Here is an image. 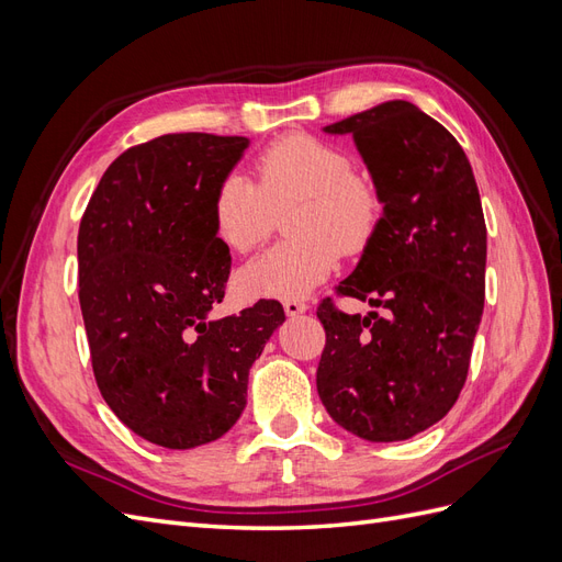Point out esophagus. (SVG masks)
<instances>
[{"label":"esophagus","instance_id":"obj_1","mask_svg":"<svg viewBox=\"0 0 562 562\" xmlns=\"http://www.w3.org/2000/svg\"><path fill=\"white\" fill-rule=\"evenodd\" d=\"M307 310H310L307 304L300 302V300H285V302H283V312H285L288 316H300V314H304Z\"/></svg>","mask_w":562,"mask_h":562}]
</instances>
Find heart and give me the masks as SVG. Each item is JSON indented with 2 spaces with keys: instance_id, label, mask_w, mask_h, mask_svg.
I'll return each mask as SVG.
<instances>
[{
  "instance_id": "1",
  "label": "heart",
  "mask_w": 562,
  "mask_h": 562,
  "mask_svg": "<svg viewBox=\"0 0 562 562\" xmlns=\"http://www.w3.org/2000/svg\"><path fill=\"white\" fill-rule=\"evenodd\" d=\"M258 187L229 176L215 190L211 217L217 241L248 252L274 223V211L297 201L288 232L297 239L244 265L236 285L246 297H307L337 267L339 252L361 250L378 227L382 203L366 178L353 176L345 149L295 133L269 145L255 164Z\"/></svg>"
}]
</instances>
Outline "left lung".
<instances>
[{
    "label": "left lung",
    "instance_id": "1",
    "mask_svg": "<svg viewBox=\"0 0 562 562\" xmlns=\"http://www.w3.org/2000/svg\"><path fill=\"white\" fill-rule=\"evenodd\" d=\"M351 135L382 215L339 293L378 312L323 302L316 389L328 415L370 443L407 440L448 415L469 372L485 302L487 229L464 149L407 100L323 128Z\"/></svg>",
    "mask_w": 562,
    "mask_h": 562
}]
</instances>
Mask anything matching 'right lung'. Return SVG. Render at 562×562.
<instances>
[{
	"label": "right lung",
	"mask_w": 562,
	"mask_h": 562,
	"mask_svg": "<svg viewBox=\"0 0 562 562\" xmlns=\"http://www.w3.org/2000/svg\"><path fill=\"white\" fill-rule=\"evenodd\" d=\"M248 145L171 133L131 147L100 178L79 225V304L98 389L133 434L168 450L234 427L250 366L285 321L274 300L211 318L232 267L211 206Z\"/></svg>",
	"instance_id": "obj_1"
}]
</instances>
